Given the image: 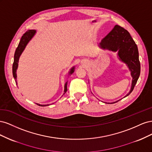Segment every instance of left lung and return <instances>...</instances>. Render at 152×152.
<instances>
[{
  "instance_id": "1",
  "label": "left lung",
  "mask_w": 152,
  "mask_h": 152,
  "mask_svg": "<svg viewBox=\"0 0 152 152\" xmlns=\"http://www.w3.org/2000/svg\"><path fill=\"white\" fill-rule=\"evenodd\" d=\"M99 45L103 49L118 51L119 58L127 64L132 77L131 89L127 96L129 95L138 80L141 69L138 49L134 40L127 30L117 25L102 39Z\"/></svg>"
}]
</instances>
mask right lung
Segmentation results:
<instances>
[{
  "mask_svg": "<svg viewBox=\"0 0 152 152\" xmlns=\"http://www.w3.org/2000/svg\"><path fill=\"white\" fill-rule=\"evenodd\" d=\"M36 31L34 30H30L28 31H26L25 33L23 34L21 37V39L20 40V42L18 44V46L16 49V51L15 53V56H14V62L12 64V75L14 78L16 82V70L18 68V61H19V58L20 55L21 54L22 52L23 51V50L25 49L26 44H28V42L30 40V39L33 37V36L34 35V34H35ZM74 72V67L72 68L71 69V70L70 72V74H72V73ZM67 91V82L65 83V93ZM64 93V94H65ZM37 104L39 106H41V107H44V106H48L49 104H39L37 103Z\"/></svg>",
  "mask_w": 152,
  "mask_h": 152,
  "instance_id": "add662e5",
  "label": "right lung"
}]
</instances>
